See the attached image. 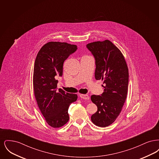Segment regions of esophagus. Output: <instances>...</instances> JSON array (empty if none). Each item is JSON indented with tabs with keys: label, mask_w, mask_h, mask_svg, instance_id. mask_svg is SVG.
<instances>
[{
	"label": "esophagus",
	"mask_w": 159,
	"mask_h": 159,
	"mask_svg": "<svg viewBox=\"0 0 159 159\" xmlns=\"http://www.w3.org/2000/svg\"><path fill=\"white\" fill-rule=\"evenodd\" d=\"M79 96L81 98L84 99H89V97L87 94H80Z\"/></svg>",
	"instance_id": "1"
}]
</instances>
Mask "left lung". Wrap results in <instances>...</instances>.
Masks as SVG:
<instances>
[{
	"instance_id": "left-lung-1",
	"label": "left lung",
	"mask_w": 159,
	"mask_h": 159,
	"mask_svg": "<svg viewBox=\"0 0 159 159\" xmlns=\"http://www.w3.org/2000/svg\"><path fill=\"white\" fill-rule=\"evenodd\" d=\"M87 48L95 58L96 80H102L104 92L93 95L91 101L98 110L91 120L99 127H107L120 113L128 94L129 70L120 49L108 40L88 43Z\"/></svg>"
}]
</instances>
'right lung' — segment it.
I'll list each match as a JSON object with an SVG mask.
<instances>
[{"instance_id":"1","label":"right lung","mask_w":159,"mask_h":159,"mask_svg":"<svg viewBox=\"0 0 159 159\" xmlns=\"http://www.w3.org/2000/svg\"><path fill=\"white\" fill-rule=\"evenodd\" d=\"M77 49L66 42H49L39 51L33 70V89L39 110L47 123L53 128L65 125L69 120L68 107L77 95L57 89L58 76H62L63 64Z\"/></svg>"}]
</instances>
